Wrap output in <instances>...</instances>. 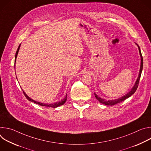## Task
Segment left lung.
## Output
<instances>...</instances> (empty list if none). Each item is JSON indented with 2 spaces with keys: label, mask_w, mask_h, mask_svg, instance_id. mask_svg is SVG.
<instances>
[{
  "label": "left lung",
  "mask_w": 151,
  "mask_h": 151,
  "mask_svg": "<svg viewBox=\"0 0 151 151\" xmlns=\"http://www.w3.org/2000/svg\"><path fill=\"white\" fill-rule=\"evenodd\" d=\"M136 45H137L138 48H139V53L140 55V57H141V64H140V71H139V76L135 82V84L134 85V87L132 88V89L131 90V91L130 92H128L127 94H125V96L118 99H115V100H106L100 97H99L96 93H94V96L96 97V98L97 99V100L99 101H100L101 103H103L105 105H107V106H113L115 105L118 103H120L124 100H125L126 99L130 97L132 95H133L136 91L137 87H138V85H139V80L140 78V76H141V73L142 72V69H143V57L141 53V51L140 49L139 46L136 44Z\"/></svg>",
  "instance_id": "obj_1"
}]
</instances>
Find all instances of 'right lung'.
<instances>
[{
  "mask_svg": "<svg viewBox=\"0 0 151 151\" xmlns=\"http://www.w3.org/2000/svg\"><path fill=\"white\" fill-rule=\"evenodd\" d=\"M20 45H19L17 50V52H16V54H15V62H14V68H15V61H16V58H17V55H18V51L19 50V47H20ZM23 93L25 96V97H26V99L29 100L30 101H32V102H34L35 103H36V104H38L42 106H46V107H57L58 106H60L61 105H63V104H64V103H65L67 100V94L66 96V97H64L63 100H61V101H59L58 102H56V103H51V104H45V103H40V102H38V101H36L35 100H33V99H30L26 93L23 90Z\"/></svg>",
  "mask_w": 151,
  "mask_h": 151,
  "instance_id": "add662e5",
  "label": "right lung"
}]
</instances>
